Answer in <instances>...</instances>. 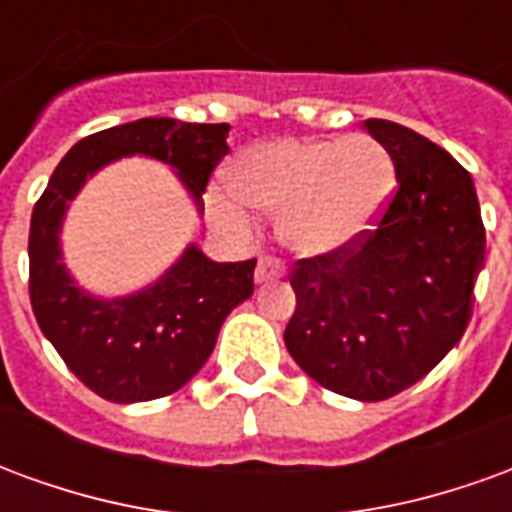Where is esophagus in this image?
I'll return each instance as SVG.
<instances>
[{
  "instance_id": "1",
  "label": "esophagus",
  "mask_w": 512,
  "mask_h": 512,
  "mask_svg": "<svg viewBox=\"0 0 512 512\" xmlns=\"http://www.w3.org/2000/svg\"><path fill=\"white\" fill-rule=\"evenodd\" d=\"M285 277V266L279 263L277 257H260L257 260V271H255V282L257 285H263V282H271V279H279Z\"/></svg>"
}]
</instances>
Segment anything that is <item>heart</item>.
I'll return each mask as SVG.
<instances>
[{
    "label": "heart",
    "mask_w": 512,
    "mask_h": 512,
    "mask_svg": "<svg viewBox=\"0 0 512 512\" xmlns=\"http://www.w3.org/2000/svg\"><path fill=\"white\" fill-rule=\"evenodd\" d=\"M233 194L263 213H279V238L304 257L340 252L365 235L395 194V161L373 136L282 139L246 150ZM213 208L230 224L244 213L224 197Z\"/></svg>",
    "instance_id": "1"
}]
</instances>
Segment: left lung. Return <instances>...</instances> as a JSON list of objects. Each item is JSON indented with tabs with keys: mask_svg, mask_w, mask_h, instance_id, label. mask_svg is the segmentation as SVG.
Returning a JSON list of instances; mask_svg holds the SVG:
<instances>
[{
	"mask_svg": "<svg viewBox=\"0 0 512 512\" xmlns=\"http://www.w3.org/2000/svg\"><path fill=\"white\" fill-rule=\"evenodd\" d=\"M365 128L395 161V194L376 230L293 266L285 345L321 386L376 403L428 376L463 337L485 227L472 175L444 147L389 120Z\"/></svg>",
	"mask_w": 512,
	"mask_h": 512,
	"instance_id": "8db88e82",
	"label": "left lung"
}]
</instances>
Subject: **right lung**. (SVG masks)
Here are the masks:
<instances>
[{
  "instance_id": "obj_1",
  "label": "right lung",
  "mask_w": 512,
  "mask_h": 512,
  "mask_svg": "<svg viewBox=\"0 0 512 512\" xmlns=\"http://www.w3.org/2000/svg\"><path fill=\"white\" fill-rule=\"evenodd\" d=\"M227 123L142 117L84 136L62 158L29 224V301L40 332L84 386L112 403L172 395L197 376L224 318L255 290V263H213L191 244L164 277L123 299H98L62 266L60 230L84 180L123 156L178 172L202 211V191L227 156Z\"/></svg>"
}]
</instances>
